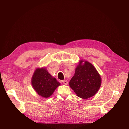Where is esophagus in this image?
Instances as JSON below:
<instances>
[{
  "label": "esophagus",
  "instance_id": "esophagus-1",
  "mask_svg": "<svg viewBox=\"0 0 129 129\" xmlns=\"http://www.w3.org/2000/svg\"><path fill=\"white\" fill-rule=\"evenodd\" d=\"M62 82L63 83V84H64V85H67L68 84V82L66 80H63V81H62Z\"/></svg>",
  "mask_w": 129,
  "mask_h": 129
}]
</instances>
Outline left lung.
<instances>
[{"mask_svg":"<svg viewBox=\"0 0 129 129\" xmlns=\"http://www.w3.org/2000/svg\"><path fill=\"white\" fill-rule=\"evenodd\" d=\"M101 83V77L94 66L81 60L69 82V86L78 96L87 99L97 93Z\"/></svg>","mask_w":129,"mask_h":129,"instance_id":"left-lung-1","label":"left lung"}]
</instances>
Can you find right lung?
Returning a JSON list of instances; mask_svg holds the SVG:
<instances>
[{
  "label": "right lung",
  "mask_w": 129,
  "mask_h": 129,
  "mask_svg": "<svg viewBox=\"0 0 129 129\" xmlns=\"http://www.w3.org/2000/svg\"><path fill=\"white\" fill-rule=\"evenodd\" d=\"M31 82L36 92L44 98L50 97L60 85V83L52 77L45 68H38L35 70Z\"/></svg>",
  "instance_id": "right-lung-1"
}]
</instances>
